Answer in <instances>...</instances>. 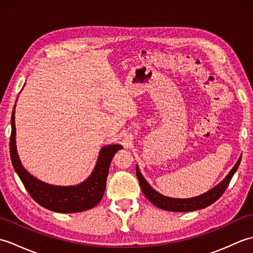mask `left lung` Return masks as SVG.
I'll return each instance as SVG.
<instances>
[{
	"instance_id": "left-lung-1",
	"label": "left lung",
	"mask_w": 253,
	"mask_h": 253,
	"mask_svg": "<svg viewBox=\"0 0 253 253\" xmlns=\"http://www.w3.org/2000/svg\"><path fill=\"white\" fill-rule=\"evenodd\" d=\"M241 157L237 161V163L233 168V169L229 171V174L225 177V179L218 184L216 187H214L213 189L210 191L203 193L201 196H198L195 198L190 199H174V198H169L163 195H161L158 191H155L153 188L150 186L147 180L143 178L140 170H139L138 166H136V174L139 180V185L141 187V190L144 193V196L149 199L151 203H153L155 207L160 209L166 210V211H173V212H189V211H195V210H200L204 209L209 206H211L212 203L215 202L217 199H219L224 191L226 190L228 187L230 180H232L234 174L237 170L238 166L240 164Z\"/></svg>"
}]
</instances>
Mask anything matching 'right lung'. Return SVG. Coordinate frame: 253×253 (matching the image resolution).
I'll return each mask as SVG.
<instances>
[{"label": "right lung", "mask_w": 253, "mask_h": 253, "mask_svg": "<svg viewBox=\"0 0 253 253\" xmlns=\"http://www.w3.org/2000/svg\"><path fill=\"white\" fill-rule=\"evenodd\" d=\"M15 107L12 114V132L9 138V151L12 164L20 180L34 200L41 207L60 213H76L92 209L104 195L106 178L109 175L111 161L114 154L123 147L112 144L101 149L98 162L88 179L77 186H53L38 180L21 165L16 151Z\"/></svg>", "instance_id": "right-lung-1"}]
</instances>
